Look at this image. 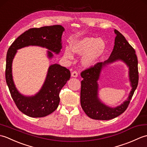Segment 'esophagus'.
<instances>
[{
    "label": "esophagus",
    "mask_w": 147,
    "mask_h": 147,
    "mask_svg": "<svg viewBox=\"0 0 147 147\" xmlns=\"http://www.w3.org/2000/svg\"><path fill=\"white\" fill-rule=\"evenodd\" d=\"M78 72H77V71H73V72H72V73H71V76H73V77H74V78H76V77L78 76Z\"/></svg>",
    "instance_id": "esophagus-1"
}]
</instances>
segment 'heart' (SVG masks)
<instances>
[{"mask_svg": "<svg viewBox=\"0 0 147 147\" xmlns=\"http://www.w3.org/2000/svg\"><path fill=\"white\" fill-rule=\"evenodd\" d=\"M105 49V43L102 38L85 37L74 42L71 46V49L65 48L64 57L67 60H72L74 52L83 56L82 64L86 67H90L95 64L101 59Z\"/></svg>", "mask_w": 147, "mask_h": 147, "instance_id": "heart-1", "label": "heart"}]
</instances>
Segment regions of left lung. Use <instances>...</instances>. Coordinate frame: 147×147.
Returning a JSON list of instances; mask_svg holds the SVG:
<instances>
[{"instance_id":"obj_1","label":"left lung","mask_w":147,"mask_h":147,"mask_svg":"<svg viewBox=\"0 0 147 147\" xmlns=\"http://www.w3.org/2000/svg\"><path fill=\"white\" fill-rule=\"evenodd\" d=\"M116 35L114 49L107 60L98 62L81 73L82 81L80 100L85 114L96 120H109L123 114L128 107L131 99L138 83V59L135 51L119 31L114 30ZM117 60L124 61L129 67V77L132 89L127 100L115 108H110L102 103L98 96V84L101 71L104 67Z\"/></svg>"}]
</instances>
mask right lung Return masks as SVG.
<instances>
[{"label":"right lung","mask_w":147,"mask_h":147,"mask_svg":"<svg viewBox=\"0 0 147 147\" xmlns=\"http://www.w3.org/2000/svg\"><path fill=\"white\" fill-rule=\"evenodd\" d=\"M64 31V27L61 25L31 28L18 36L8 49L6 56V83L17 107L28 116L42 117L56 110L60 102L59 92L69 80L71 73L68 69L59 64L50 65L40 91L33 96H24L18 92L12 79V63L17 50L30 45L40 46L49 50L47 56L51 59L53 57L51 51L56 54L61 52Z\"/></svg>","instance_id":"add662e5"}]
</instances>
